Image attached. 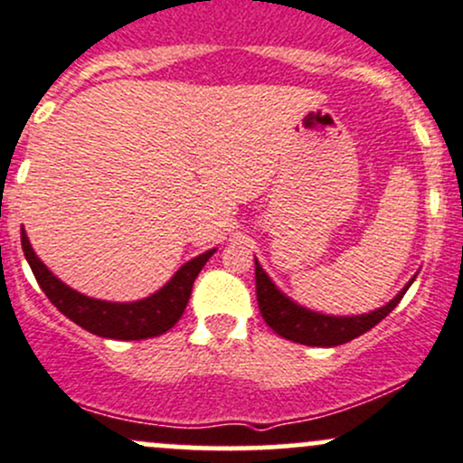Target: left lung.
I'll list each match as a JSON object with an SVG mask.
<instances>
[{"instance_id":"left-lung-1","label":"left lung","mask_w":463,"mask_h":463,"mask_svg":"<svg viewBox=\"0 0 463 463\" xmlns=\"http://www.w3.org/2000/svg\"><path fill=\"white\" fill-rule=\"evenodd\" d=\"M412 281H415V277L408 281L406 288L395 299L388 301L379 310H373L368 315H354V317H328V315L301 308L288 297L281 295L255 260L257 304H260L261 317L279 337L295 344H304V346H339V344H346L350 339L368 333L373 326H377L386 315L395 310V306L406 295V290L411 288Z\"/></svg>"}]
</instances>
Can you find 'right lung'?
I'll list each match as a JSON object with an SVG mask.
<instances>
[{"instance_id": "add662e5", "label": "right lung", "mask_w": 463, "mask_h": 463, "mask_svg": "<svg viewBox=\"0 0 463 463\" xmlns=\"http://www.w3.org/2000/svg\"><path fill=\"white\" fill-rule=\"evenodd\" d=\"M22 248L24 255H26V261L31 264V270L35 275L39 288L46 293L51 304L61 315H66L68 319L75 321L77 326H81V328L89 330L92 335H99V337L109 339H121V342H137V339L157 337V335H164L166 330L173 328L184 315V310H186L199 270L206 266V261L215 252L208 250L203 255L194 257L188 264H184L177 270V275L155 295L146 297L142 301H133V304H113V301L92 299V297L77 293V290L68 288L64 281L57 279L39 261L24 228Z\"/></svg>"}]
</instances>
